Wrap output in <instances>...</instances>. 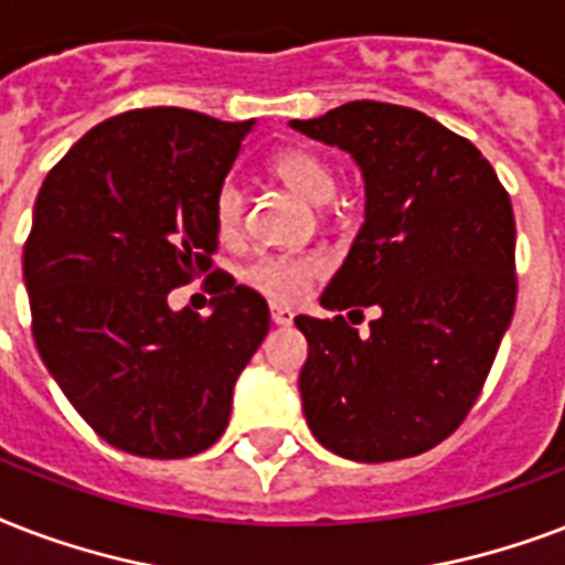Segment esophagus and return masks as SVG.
<instances>
[{"instance_id":"1","label":"esophagus","mask_w":565,"mask_h":565,"mask_svg":"<svg viewBox=\"0 0 565 565\" xmlns=\"http://www.w3.org/2000/svg\"><path fill=\"white\" fill-rule=\"evenodd\" d=\"M270 321L277 323V327H288V323L295 321V312L288 306H270Z\"/></svg>"}]
</instances>
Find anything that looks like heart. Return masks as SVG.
Listing matches in <instances>:
<instances>
[{
  "label": "heart",
  "instance_id": "obj_1",
  "mask_svg": "<svg viewBox=\"0 0 565 565\" xmlns=\"http://www.w3.org/2000/svg\"><path fill=\"white\" fill-rule=\"evenodd\" d=\"M270 173L282 185L291 188L297 196H303L306 203L315 205L330 203L332 196H335V188H339L335 168L323 159L321 152L306 150V147L279 150L270 159ZM244 209H247L244 188L235 179H226L217 188L212 205L214 226H217L221 238H235V235L242 233ZM323 268H327V262L321 256H315V253H303V256H262V259L244 268V279H247V286H253L256 291L270 297V300L288 303V300H297V297L303 295L306 288L321 277Z\"/></svg>",
  "mask_w": 565,
  "mask_h": 565
}]
</instances>
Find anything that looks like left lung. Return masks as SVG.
<instances>
[{
  "instance_id": "1",
  "label": "left lung",
  "mask_w": 565,
  "mask_h": 565,
  "mask_svg": "<svg viewBox=\"0 0 565 565\" xmlns=\"http://www.w3.org/2000/svg\"><path fill=\"white\" fill-rule=\"evenodd\" d=\"M291 129L365 177V223L321 303L380 309L365 335L344 315L295 318L306 424L348 460L424 454L466 422L513 318L510 194L469 138L406 105L356 99Z\"/></svg>"
}]
</instances>
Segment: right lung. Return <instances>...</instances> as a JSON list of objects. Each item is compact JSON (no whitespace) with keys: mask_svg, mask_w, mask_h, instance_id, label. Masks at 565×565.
<instances>
[{"mask_svg":"<svg viewBox=\"0 0 565 565\" xmlns=\"http://www.w3.org/2000/svg\"><path fill=\"white\" fill-rule=\"evenodd\" d=\"M250 129L135 108L82 135L38 191L23 247L34 344L96 436L135 457L212 448L268 335L265 297L212 270L214 194ZM200 273L213 315L173 313L167 295Z\"/></svg>","mask_w":565,"mask_h":565,"instance_id":"1","label":"right lung"}]
</instances>
